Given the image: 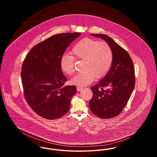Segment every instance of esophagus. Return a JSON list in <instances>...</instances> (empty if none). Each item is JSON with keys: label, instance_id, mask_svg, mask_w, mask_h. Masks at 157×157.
I'll return each instance as SVG.
<instances>
[{"label": "esophagus", "instance_id": "34e87169", "mask_svg": "<svg viewBox=\"0 0 157 157\" xmlns=\"http://www.w3.org/2000/svg\"><path fill=\"white\" fill-rule=\"evenodd\" d=\"M76 89H77V90H78V91H80V90H81L83 89V88H82V87H79V86H78V87L76 88Z\"/></svg>", "mask_w": 157, "mask_h": 157}]
</instances>
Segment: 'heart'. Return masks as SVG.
<instances>
[{"instance_id":"1","label":"heart","mask_w":157,"mask_h":157,"mask_svg":"<svg viewBox=\"0 0 157 157\" xmlns=\"http://www.w3.org/2000/svg\"><path fill=\"white\" fill-rule=\"evenodd\" d=\"M71 53L76 59L84 60L83 69L85 71L76 74L71 79L72 84L78 86L88 85L96 77H104L110 69L113 62V52L109 45L88 37L83 38L76 42ZM60 67L67 75L74 74V57L70 54H63L60 59Z\"/></svg>"}]
</instances>
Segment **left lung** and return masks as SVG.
I'll list each match as a JSON object with an SVG mask.
<instances>
[{
  "label": "left lung",
  "mask_w": 157,
  "mask_h": 157,
  "mask_svg": "<svg viewBox=\"0 0 157 157\" xmlns=\"http://www.w3.org/2000/svg\"><path fill=\"white\" fill-rule=\"evenodd\" d=\"M91 35L101 38L111 46L113 62L108 73L90 88L93 97L89 104L90 109L101 118H112L122 112L134 88L133 62L127 51L111 37L104 34Z\"/></svg>",
  "instance_id": "1"
}]
</instances>
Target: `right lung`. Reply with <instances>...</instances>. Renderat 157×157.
<instances>
[{
	"mask_svg": "<svg viewBox=\"0 0 157 157\" xmlns=\"http://www.w3.org/2000/svg\"><path fill=\"white\" fill-rule=\"evenodd\" d=\"M80 33L57 34L35 45L23 63L21 78L24 96L30 108L47 120H55L69 111L77 90L65 86L67 78L60 59Z\"/></svg>",
	"mask_w": 157,
	"mask_h": 157,
	"instance_id": "right-lung-1",
	"label": "right lung"
}]
</instances>
